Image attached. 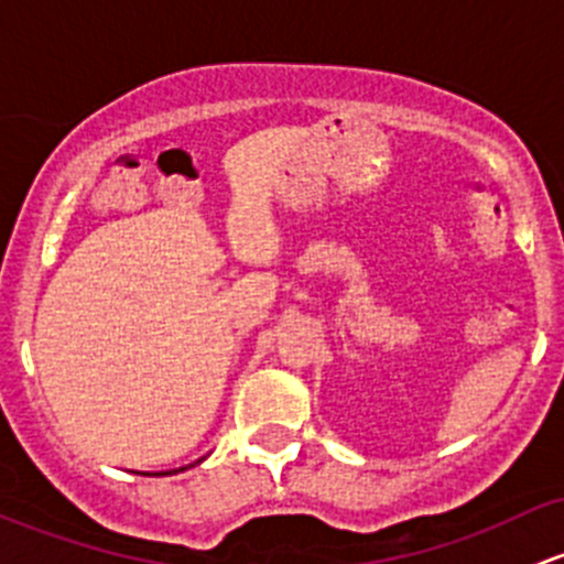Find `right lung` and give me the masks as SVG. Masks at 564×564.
<instances>
[{"instance_id":"1","label":"right lung","mask_w":564,"mask_h":564,"mask_svg":"<svg viewBox=\"0 0 564 564\" xmlns=\"http://www.w3.org/2000/svg\"><path fill=\"white\" fill-rule=\"evenodd\" d=\"M196 464H198V460H196ZM182 469H187V466H180V469H172V471H155V475H176V471H182ZM144 475H147V471H144Z\"/></svg>"}]
</instances>
